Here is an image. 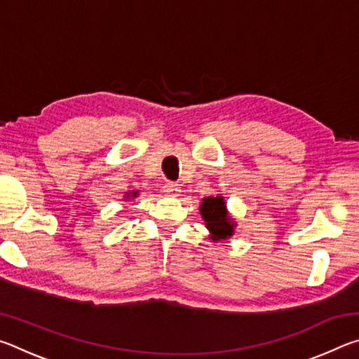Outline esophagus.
<instances>
[{"label":"esophagus","mask_w":359,"mask_h":359,"mask_svg":"<svg viewBox=\"0 0 359 359\" xmlns=\"http://www.w3.org/2000/svg\"><path fill=\"white\" fill-rule=\"evenodd\" d=\"M163 191H165L166 196H179L180 193V187L177 184H174V182H166L165 185H163Z\"/></svg>","instance_id":"obj_1"}]
</instances>
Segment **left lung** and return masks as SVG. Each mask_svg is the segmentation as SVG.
<instances>
[{"instance_id": "1", "label": "left lung", "mask_w": 359, "mask_h": 359, "mask_svg": "<svg viewBox=\"0 0 359 359\" xmlns=\"http://www.w3.org/2000/svg\"><path fill=\"white\" fill-rule=\"evenodd\" d=\"M199 210L205 222V228L210 231L212 241H226L233 236L236 223L228 215L223 196L204 198Z\"/></svg>"}]
</instances>
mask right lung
I'll return each mask as SVG.
<instances>
[{
	"mask_svg": "<svg viewBox=\"0 0 359 359\" xmlns=\"http://www.w3.org/2000/svg\"><path fill=\"white\" fill-rule=\"evenodd\" d=\"M137 196V191H133V193H126L125 198H136Z\"/></svg>",
	"mask_w": 359,
	"mask_h": 359,
	"instance_id": "right-lung-1",
	"label": "right lung"
}]
</instances>
